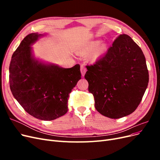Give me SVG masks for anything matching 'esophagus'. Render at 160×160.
Masks as SVG:
<instances>
[{
    "mask_svg": "<svg viewBox=\"0 0 160 160\" xmlns=\"http://www.w3.org/2000/svg\"><path fill=\"white\" fill-rule=\"evenodd\" d=\"M80 69H81V75H82V76L83 77V76L85 75V74L86 71H87V69L85 68V66H84V65H81V68H80Z\"/></svg>",
    "mask_w": 160,
    "mask_h": 160,
    "instance_id": "esophagus-1",
    "label": "esophagus"
}]
</instances>
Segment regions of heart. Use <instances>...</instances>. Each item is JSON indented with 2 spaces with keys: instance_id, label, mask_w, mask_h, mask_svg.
<instances>
[{
  "instance_id": "heart-1",
  "label": "heart",
  "mask_w": 160,
  "mask_h": 160,
  "mask_svg": "<svg viewBox=\"0 0 160 160\" xmlns=\"http://www.w3.org/2000/svg\"><path fill=\"white\" fill-rule=\"evenodd\" d=\"M100 40H93L84 42L77 49V52L80 55L87 56L89 61L94 62L103 55L108 50L105 42H100Z\"/></svg>"
}]
</instances>
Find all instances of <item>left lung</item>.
Instances as JSON below:
<instances>
[{"label": "left lung", "mask_w": 160, "mask_h": 160, "mask_svg": "<svg viewBox=\"0 0 160 160\" xmlns=\"http://www.w3.org/2000/svg\"><path fill=\"white\" fill-rule=\"evenodd\" d=\"M86 67L85 78L99 113L119 119L137 109L148 88L149 73L141 48L129 36L120 35L104 57Z\"/></svg>", "instance_id": "left-lung-1"}]
</instances>
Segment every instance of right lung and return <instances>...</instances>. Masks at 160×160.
Returning <instances> with one entry per match:
<instances>
[{"mask_svg": "<svg viewBox=\"0 0 160 160\" xmlns=\"http://www.w3.org/2000/svg\"><path fill=\"white\" fill-rule=\"evenodd\" d=\"M43 35L26 36L14 52L9 83L14 98L37 119L51 121L65 115L69 93L81 78L80 65L62 68L36 59L31 47Z\"/></svg>", "mask_w": 160, "mask_h": 160, "instance_id": "add662e5", "label": "right lung"}]
</instances>
